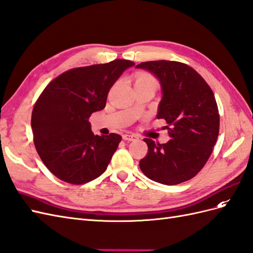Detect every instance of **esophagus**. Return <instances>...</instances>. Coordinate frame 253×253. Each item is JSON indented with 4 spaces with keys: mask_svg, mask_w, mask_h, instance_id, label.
Masks as SVG:
<instances>
[{
    "mask_svg": "<svg viewBox=\"0 0 253 253\" xmlns=\"http://www.w3.org/2000/svg\"><path fill=\"white\" fill-rule=\"evenodd\" d=\"M123 139L125 141H137L139 140V137L137 134H133V133H126L123 135Z\"/></svg>",
    "mask_w": 253,
    "mask_h": 253,
    "instance_id": "1",
    "label": "esophagus"
}]
</instances>
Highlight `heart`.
<instances>
[{"label": "heart", "mask_w": 253, "mask_h": 253, "mask_svg": "<svg viewBox=\"0 0 253 253\" xmlns=\"http://www.w3.org/2000/svg\"><path fill=\"white\" fill-rule=\"evenodd\" d=\"M138 84H153V85H156V80L150 74H140L135 78L134 81V85H138Z\"/></svg>", "instance_id": "b5f03b06"}]
</instances>
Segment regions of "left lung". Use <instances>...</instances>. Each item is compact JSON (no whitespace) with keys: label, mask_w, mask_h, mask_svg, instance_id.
<instances>
[{"label":"left lung","mask_w":253,"mask_h":253,"mask_svg":"<svg viewBox=\"0 0 253 253\" xmlns=\"http://www.w3.org/2000/svg\"><path fill=\"white\" fill-rule=\"evenodd\" d=\"M158 78L163 88L157 119L167 122L165 144L144 139L148 152L140 169L150 179L177 185L191 179L209 160L219 134V111L212 90L192 67L175 61L137 65Z\"/></svg>","instance_id":"8db88e82"}]
</instances>
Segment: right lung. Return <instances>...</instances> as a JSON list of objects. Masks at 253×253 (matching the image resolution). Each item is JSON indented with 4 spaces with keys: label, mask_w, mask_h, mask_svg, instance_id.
Segmentation results:
<instances>
[{
    "label": "right lung",
    "mask_w": 253,
    "mask_h": 253,
    "mask_svg": "<svg viewBox=\"0 0 253 253\" xmlns=\"http://www.w3.org/2000/svg\"><path fill=\"white\" fill-rule=\"evenodd\" d=\"M128 60L69 69L44 87L32 112L35 148L42 163L63 182L82 185L106 171L122 137L95 135L89 116L106 107L110 88Z\"/></svg>",
    "instance_id": "1"
}]
</instances>
